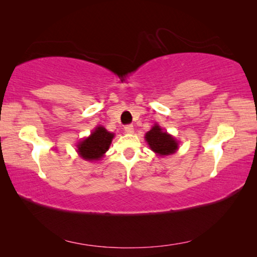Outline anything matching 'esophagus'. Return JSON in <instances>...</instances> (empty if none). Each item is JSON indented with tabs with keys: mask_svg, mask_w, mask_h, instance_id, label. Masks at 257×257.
<instances>
[{
	"mask_svg": "<svg viewBox=\"0 0 257 257\" xmlns=\"http://www.w3.org/2000/svg\"><path fill=\"white\" fill-rule=\"evenodd\" d=\"M124 132L128 133V134H133L134 133V125L133 124L124 125Z\"/></svg>",
	"mask_w": 257,
	"mask_h": 257,
	"instance_id": "obj_1",
	"label": "esophagus"
}]
</instances>
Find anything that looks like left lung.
<instances>
[{
  "mask_svg": "<svg viewBox=\"0 0 257 257\" xmlns=\"http://www.w3.org/2000/svg\"><path fill=\"white\" fill-rule=\"evenodd\" d=\"M145 138L151 150L160 155H170L178 150V143L170 135L162 132V128H160L158 124L146 133Z\"/></svg>",
  "mask_w": 257,
  "mask_h": 257,
  "instance_id": "obj_1",
  "label": "left lung"
}]
</instances>
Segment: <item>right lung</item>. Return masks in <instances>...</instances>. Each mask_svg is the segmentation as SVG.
Segmentation results:
<instances>
[{"label":"right lung","mask_w":257,"mask_h":257,"mask_svg":"<svg viewBox=\"0 0 257 257\" xmlns=\"http://www.w3.org/2000/svg\"><path fill=\"white\" fill-rule=\"evenodd\" d=\"M114 135L108 133L105 128L97 127L88 138L81 141L78 147V153L87 161L99 160L108 150Z\"/></svg>","instance_id":"right-lung-1"}]
</instances>
